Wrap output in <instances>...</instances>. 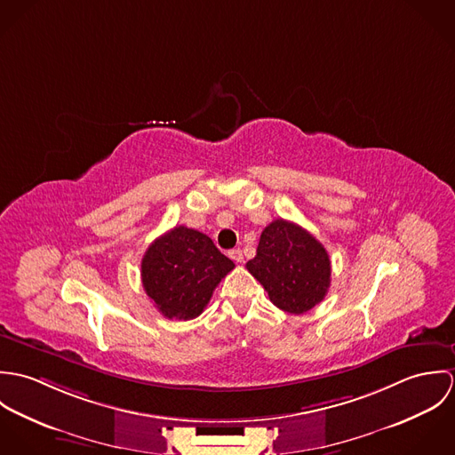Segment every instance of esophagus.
<instances>
[{
  "label": "esophagus",
  "instance_id": "1",
  "mask_svg": "<svg viewBox=\"0 0 455 455\" xmlns=\"http://www.w3.org/2000/svg\"><path fill=\"white\" fill-rule=\"evenodd\" d=\"M228 254H229V258L235 260V262H243V252H242L240 249H233V251H229Z\"/></svg>",
  "mask_w": 455,
  "mask_h": 455
}]
</instances>
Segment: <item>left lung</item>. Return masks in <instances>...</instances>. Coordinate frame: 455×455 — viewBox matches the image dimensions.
<instances>
[{"mask_svg": "<svg viewBox=\"0 0 455 455\" xmlns=\"http://www.w3.org/2000/svg\"><path fill=\"white\" fill-rule=\"evenodd\" d=\"M247 269L275 307L294 315L319 305L331 285V260L324 245L285 219L264 228L258 254L247 262Z\"/></svg>", "mask_w": 455, "mask_h": 455, "instance_id": "8db88e82", "label": "left lung"}]
</instances>
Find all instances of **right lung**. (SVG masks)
Listing matches in <instances>:
<instances>
[{
	"label": "right lung",
	"mask_w": 455,
	"mask_h": 455,
	"mask_svg": "<svg viewBox=\"0 0 455 455\" xmlns=\"http://www.w3.org/2000/svg\"><path fill=\"white\" fill-rule=\"evenodd\" d=\"M235 267L213 242L186 226L154 240L141 259L147 296L166 319L191 321L208 305L219 282Z\"/></svg>",
	"instance_id": "1"
}]
</instances>
